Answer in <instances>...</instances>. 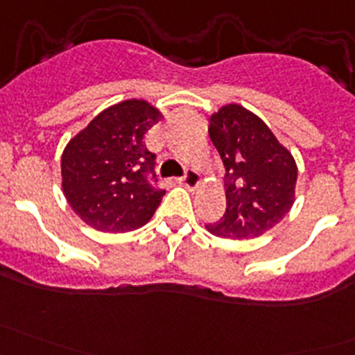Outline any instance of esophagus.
<instances>
[{"label": "esophagus", "mask_w": 355, "mask_h": 355, "mask_svg": "<svg viewBox=\"0 0 355 355\" xmlns=\"http://www.w3.org/2000/svg\"><path fill=\"white\" fill-rule=\"evenodd\" d=\"M178 182H180L182 185H185L187 189H196L200 184V175L196 170H187L184 177Z\"/></svg>", "instance_id": "1"}]
</instances>
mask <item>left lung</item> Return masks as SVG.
Instances as JSON below:
<instances>
[{"label": "left lung", "instance_id": "1", "mask_svg": "<svg viewBox=\"0 0 355 355\" xmlns=\"http://www.w3.org/2000/svg\"><path fill=\"white\" fill-rule=\"evenodd\" d=\"M207 132L227 171V209L206 230L232 241L261 237L284 220L295 199L292 153L257 114L235 103L211 114Z\"/></svg>", "mask_w": 355, "mask_h": 355}]
</instances>
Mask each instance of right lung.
<instances>
[{"label": "right lung", "instance_id": "right-lung-1", "mask_svg": "<svg viewBox=\"0 0 355 355\" xmlns=\"http://www.w3.org/2000/svg\"><path fill=\"white\" fill-rule=\"evenodd\" d=\"M163 118L144 99H127L98 114L62 155L63 194L75 214L106 234H125L153 218L164 191L153 180L156 155L144 137Z\"/></svg>", "mask_w": 355, "mask_h": 355}]
</instances>
